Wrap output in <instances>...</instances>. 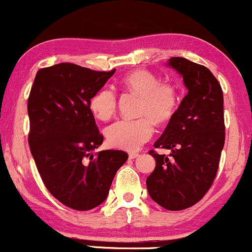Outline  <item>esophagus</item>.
Returning <instances> with one entry per match:
<instances>
[{"label":"esophagus","instance_id":"esophagus-1","mask_svg":"<svg viewBox=\"0 0 252 252\" xmlns=\"http://www.w3.org/2000/svg\"><path fill=\"white\" fill-rule=\"evenodd\" d=\"M139 157L137 152H129V159H135V158Z\"/></svg>","mask_w":252,"mask_h":252}]
</instances>
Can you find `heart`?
<instances>
[{
    "mask_svg": "<svg viewBox=\"0 0 252 252\" xmlns=\"http://www.w3.org/2000/svg\"><path fill=\"white\" fill-rule=\"evenodd\" d=\"M122 84L126 90L140 95L137 120H120L105 129L107 142L113 147L134 151L149 140L153 124L165 123L175 115L178 106V91L168 82H159L154 74L143 69L132 70L124 76ZM91 110L99 120L106 121L115 113L116 96L104 88L91 99Z\"/></svg>",
    "mask_w": 252,
    "mask_h": 252,
    "instance_id": "heart-1",
    "label": "heart"
}]
</instances>
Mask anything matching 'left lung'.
Masks as SVG:
<instances>
[{
  "label": "left lung",
  "instance_id": "8db88e82",
  "mask_svg": "<svg viewBox=\"0 0 252 252\" xmlns=\"http://www.w3.org/2000/svg\"><path fill=\"white\" fill-rule=\"evenodd\" d=\"M166 64L183 77L188 93L154 143L156 148L170 149V157L149 152L156 168L146 184L159 206L182 211L198 202L217 176L225 143L223 96L204 65L183 57H171Z\"/></svg>",
  "mask_w": 252,
  "mask_h": 252
}]
</instances>
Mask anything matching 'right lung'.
<instances>
[{"label": "right lung", "instance_id": "add662e5", "mask_svg": "<svg viewBox=\"0 0 252 252\" xmlns=\"http://www.w3.org/2000/svg\"><path fill=\"white\" fill-rule=\"evenodd\" d=\"M73 63L38 70L30 93L29 143L46 189L76 211L106 200L116 172L128 159L123 151H93L103 143L91 99L115 74Z\"/></svg>", "mask_w": 252, "mask_h": 252}]
</instances>
